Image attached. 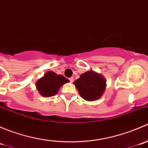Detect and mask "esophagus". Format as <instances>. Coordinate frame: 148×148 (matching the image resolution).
I'll list each match as a JSON object with an SVG mask.
<instances>
[{
  "mask_svg": "<svg viewBox=\"0 0 148 148\" xmlns=\"http://www.w3.org/2000/svg\"><path fill=\"white\" fill-rule=\"evenodd\" d=\"M69 80H70V82L72 83L73 82H74V78H73V77H71V78H69Z\"/></svg>",
  "mask_w": 148,
  "mask_h": 148,
  "instance_id": "obj_1",
  "label": "esophagus"
}]
</instances>
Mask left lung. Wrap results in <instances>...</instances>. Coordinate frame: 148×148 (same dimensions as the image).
Segmentation results:
<instances>
[{"label": "left lung", "mask_w": 148, "mask_h": 148, "mask_svg": "<svg viewBox=\"0 0 148 148\" xmlns=\"http://www.w3.org/2000/svg\"><path fill=\"white\" fill-rule=\"evenodd\" d=\"M80 96L89 102L99 99L106 89V80L101 74L88 71L74 82Z\"/></svg>", "instance_id": "obj_1"}]
</instances>
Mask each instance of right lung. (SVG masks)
<instances>
[{
  "label": "right lung",
  "instance_id": "obj_1",
  "mask_svg": "<svg viewBox=\"0 0 148 148\" xmlns=\"http://www.w3.org/2000/svg\"><path fill=\"white\" fill-rule=\"evenodd\" d=\"M69 80L61 74H56L53 71H47L44 77L40 78L36 83V86L41 96L50 97L56 95L61 86Z\"/></svg>",
  "mask_w": 148,
  "mask_h": 148
}]
</instances>
